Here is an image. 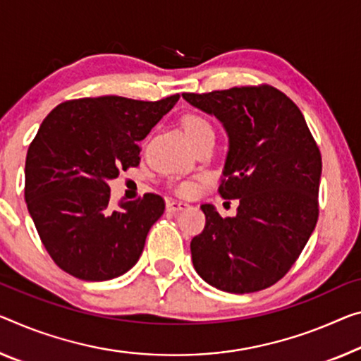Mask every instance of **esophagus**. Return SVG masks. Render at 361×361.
I'll list each match as a JSON object with an SVG mask.
<instances>
[{"label": "esophagus", "mask_w": 361, "mask_h": 361, "mask_svg": "<svg viewBox=\"0 0 361 361\" xmlns=\"http://www.w3.org/2000/svg\"><path fill=\"white\" fill-rule=\"evenodd\" d=\"M187 207L188 204L185 202H177V200H168V202H166V209L171 213L180 212V209H184Z\"/></svg>", "instance_id": "34e87169"}]
</instances>
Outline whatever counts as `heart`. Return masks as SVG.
Segmentation results:
<instances>
[{"mask_svg": "<svg viewBox=\"0 0 361 361\" xmlns=\"http://www.w3.org/2000/svg\"><path fill=\"white\" fill-rule=\"evenodd\" d=\"M182 127H184L188 140L197 147L200 142L213 138L214 140V127L209 121L202 114H187L182 118ZM198 190L197 182L193 180H182L176 184V192L184 197H190Z\"/></svg>", "mask_w": 361, "mask_h": 361, "instance_id": "obj_1", "label": "heart"}]
</instances>
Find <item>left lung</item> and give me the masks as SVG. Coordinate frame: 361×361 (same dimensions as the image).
<instances>
[{"mask_svg":"<svg viewBox=\"0 0 361 361\" xmlns=\"http://www.w3.org/2000/svg\"><path fill=\"white\" fill-rule=\"evenodd\" d=\"M184 98L224 124L231 145L218 192L240 202L235 218L202 204L207 223L190 242L193 268L219 290H263L289 273L318 223V143L297 104L273 85Z\"/></svg>","mask_w":361,"mask_h":361,"instance_id":"obj_1","label":"left lung"}]
</instances>
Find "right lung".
I'll use <instances>...</instances> for the list:
<instances>
[{
  "label": "right lung",
  "instance_id": "right-lung-1",
  "mask_svg": "<svg viewBox=\"0 0 361 361\" xmlns=\"http://www.w3.org/2000/svg\"><path fill=\"white\" fill-rule=\"evenodd\" d=\"M177 99L77 98L43 119L27 149L24 197L43 247L66 273L108 281L138 262L164 198L145 193L114 209L108 180L140 164L138 142Z\"/></svg>",
  "mask_w": 361,
  "mask_h": 361
}]
</instances>
